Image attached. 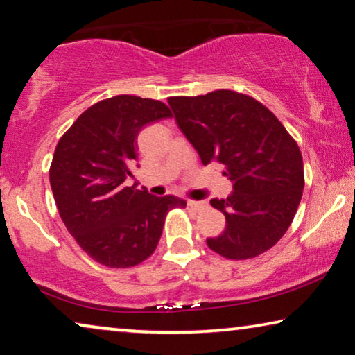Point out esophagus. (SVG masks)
Instances as JSON below:
<instances>
[{
	"label": "esophagus",
	"mask_w": 355,
	"mask_h": 355,
	"mask_svg": "<svg viewBox=\"0 0 355 355\" xmlns=\"http://www.w3.org/2000/svg\"><path fill=\"white\" fill-rule=\"evenodd\" d=\"M187 207L191 208V210H196V211H200L203 207H205V202H197V200H189L187 202Z\"/></svg>",
	"instance_id": "1"
}]
</instances>
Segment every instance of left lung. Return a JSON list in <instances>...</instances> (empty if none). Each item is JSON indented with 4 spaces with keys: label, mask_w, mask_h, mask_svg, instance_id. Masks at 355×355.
Listing matches in <instances>:
<instances>
[{
    "label": "left lung",
    "mask_w": 355,
    "mask_h": 355,
    "mask_svg": "<svg viewBox=\"0 0 355 355\" xmlns=\"http://www.w3.org/2000/svg\"><path fill=\"white\" fill-rule=\"evenodd\" d=\"M168 103L202 163L223 164L232 182L230 196L210 200L226 216V227L208 237V247L232 260L271 249L288 231L302 198L297 144L266 106L237 92L171 96Z\"/></svg>",
    "instance_id": "8db88e82"
}]
</instances>
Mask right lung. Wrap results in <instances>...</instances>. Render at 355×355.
<instances>
[{"instance_id": "add662e5", "label": "right lung", "mask_w": 355, "mask_h": 355, "mask_svg": "<svg viewBox=\"0 0 355 355\" xmlns=\"http://www.w3.org/2000/svg\"><path fill=\"white\" fill-rule=\"evenodd\" d=\"M169 116L162 101L118 95L84 111L56 145L50 184L60 216L82 250L101 265L142 263L157 249L166 213L186 207L179 197L125 186L140 129Z\"/></svg>"}]
</instances>
